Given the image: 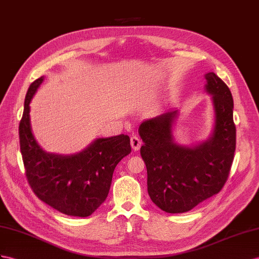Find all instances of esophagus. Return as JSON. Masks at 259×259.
I'll return each mask as SVG.
<instances>
[{
    "label": "esophagus",
    "mask_w": 259,
    "mask_h": 259,
    "mask_svg": "<svg viewBox=\"0 0 259 259\" xmlns=\"http://www.w3.org/2000/svg\"><path fill=\"white\" fill-rule=\"evenodd\" d=\"M130 143H131L132 150H134V151H138L139 149L141 148L142 141H141V139L139 138V137L134 136V137H131V139H130Z\"/></svg>",
    "instance_id": "obj_1"
}]
</instances>
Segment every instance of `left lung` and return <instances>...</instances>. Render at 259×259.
Here are the masks:
<instances>
[{
  "instance_id": "obj_1",
  "label": "left lung",
  "mask_w": 259,
  "mask_h": 259,
  "mask_svg": "<svg viewBox=\"0 0 259 259\" xmlns=\"http://www.w3.org/2000/svg\"><path fill=\"white\" fill-rule=\"evenodd\" d=\"M205 91L212 95L215 123L211 137L195 148L174 142L177 110L144 120L139 127L140 153L148 171V193L158 208L183 213L220 193L233 163L236 128L233 97L213 72L205 74Z\"/></svg>"
}]
</instances>
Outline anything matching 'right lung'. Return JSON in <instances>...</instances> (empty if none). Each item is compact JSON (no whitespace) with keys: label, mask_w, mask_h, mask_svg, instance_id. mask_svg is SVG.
<instances>
[{"label":"right lung","mask_w":259,"mask_h":259,"mask_svg":"<svg viewBox=\"0 0 259 259\" xmlns=\"http://www.w3.org/2000/svg\"><path fill=\"white\" fill-rule=\"evenodd\" d=\"M44 81L32 82L19 122V145L29 186L41 201L61 213L89 217L107 198L115 167L131 152L130 138L119 135L97 139L77 154L45 152L31 132L29 103Z\"/></svg>","instance_id":"obj_1"}]
</instances>
